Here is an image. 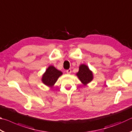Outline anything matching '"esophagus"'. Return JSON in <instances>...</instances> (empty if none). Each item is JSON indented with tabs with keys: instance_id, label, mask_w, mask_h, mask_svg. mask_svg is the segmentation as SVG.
Here are the masks:
<instances>
[{
	"instance_id": "esophagus-1",
	"label": "esophagus",
	"mask_w": 132,
	"mask_h": 132,
	"mask_svg": "<svg viewBox=\"0 0 132 132\" xmlns=\"http://www.w3.org/2000/svg\"><path fill=\"white\" fill-rule=\"evenodd\" d=\"M71 72V69H68V70H66V73H68V74H70Z\"/></svg>"
}]
</instances>
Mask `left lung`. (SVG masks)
I'll use <instances>...</instances> for the list:
<instances>
[{
  "instance_id": "left-lung-1",
  "label": "left lung",
  "mask_w": 132,
  "mask_h": 132,
  "mask_svg": "<svg viewBox=\"0 0 132 132\" xmlns=\"http://www.w3.org/2000/svg\"><path fill=\"white\" fill-rule=\"evenodd\" d=\"M76 75L84 85L87 84L93 79V73L87 66L82 64L79 67V70Z\"/></svg>"
}]
</instances>
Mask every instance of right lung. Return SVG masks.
<instances>
[{"label":"right lung","instance_id":"right-lung-1","mask_svg":"<svg viewBox=\"0 0 132 132\" xmlns=\"http://www.w3.org/2000/svg\"><path fill=\"white\" fill-rule=\"evenodd\" d=\"M62 75V72L57 70L54 66H50L42 76V81L49 87H52L57 80Z\"/></svg>","mask_w":132,"mask_h":132}]
</instances>
